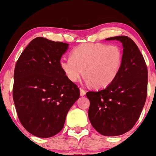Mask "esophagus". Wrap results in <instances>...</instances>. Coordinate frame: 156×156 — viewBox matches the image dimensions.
I'll return each mask as SVG.
<instances>
[{
    "mask_svg": "<svg viewBox=\"0 0 156 156\" xmlns=\"http://www.w3.org/2000/svg\"><path fill=\"white\" fill-rule=\"evenodd\" d=\"M80 96H84L86 94V91L83 89H80Z\"/></svg>",
    "mask_w": 156,
    "mask_h": 156,
    "instance_id": "obj_1",
    "label": "esophagus"
}]
</instances>
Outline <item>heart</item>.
I'll return each mask as SVG.
<instances>
[{"label":"heart","instance_id":"b5f03b06","mask_svg":"<svg viewBox=\"0 0 156 156\" xmlns=\"http://www.w3.org/2000/svg\"><path fill=\"white\" fill-rule=\"evenodd\" d=\"M122 63V53L117 45L84 43L72 51L71 57H63L59 65L67 78L76 82L85 73L87 83L103 88L115 80Z\"/></svg>","mask_w":156,"mask_h":156}]
</instances>
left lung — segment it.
Masks as SVG:
<instances>
[{
    "label": "left lung",
    "mask_w": 156,
    "mask_h": 156,
    "mask_svg": "<svg viewBox=\"0 0 156 156\" xmlns=\"http://www.w3.org/2000/svg\"><path fill=\"white\" fill-rule=\"evenodd\" d=\"M122 44V63L110 85L86 94L90 101L89 119L98 133L115 136L129 131L139 119L147 93V68L139 48L126 36L105 39Z\"/></svg>",
    "instance_id": "1"
}]
</instances>
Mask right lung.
<instances>
[{
  "label": "right lung",
  "instance_id": "right-lung-1",
  "mask_svg": "<svg viewBox=\"0 0 156 156\" xmlns=\"http://www.w3.org/2000/svg\"><path fill=\"white\" fill-rule=\"evenodd\" d=\"M68 48L67 43L37 37L16 64L14 103L21 124L35 136L49 138L59 133L80 97L79 89L59 65Z\"/></svg>",
  "mask_w": 156,
  "mask_h": 156
}]
</instances>
